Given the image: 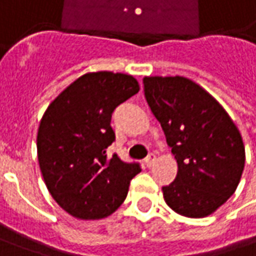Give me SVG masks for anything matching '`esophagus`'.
Wrapping results in <instances>:
<instances>
[{"mask_svg":"<svg viewBox=\"0 0 256 256\" xmlns=\"http://www.w3.org/2000/svg\"><path fill=\"white\" fill-rule=\"evenodd\" d=\"M155 159H156L155 154H149V155L145 158V164H146L148 168H150V166L154 164V162H155Z\"/></svg>","mask_w":256,"mask_h":256,"instance_id":"obj_1","label":"esophagus"}]
</instances>
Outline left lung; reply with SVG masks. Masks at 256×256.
Here are the masks:
<instances>
[{
    "label": "left lung",
    "mask_w": 256,
    "mask_h": 256,
    "mask_svg": "<svg viewBox=\"0 0 256 256\" xmlns=\"http://www.w3.org/2000/svg\"><path fill=\"white\" fill-rule=\"evenodd\" d=\"M144 92L179 168L176 179L162 188L164 202L184 217L212 214L241 179V134L226 110L186 77H145Z\"/></svg>",
    "instance_id": "left-lung-1"
}]
</instances>
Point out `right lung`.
<instances>
[{
  "mask_svg": "<svg viewBox=\"0 0 256 256\" xmlns=\"http://www.w3.org/2000/svg\"><path fill=\"white\" fill-rule=\"evenodd\" d=\"M140 92L132 76L87 73L48 107L38 131V159L48 190L77 218H102L128 194L138 162H124L107 148L116 140L110 121L120 104Z\"/></svg>",
  "mask_w": 256,
  "mask_h": 256,
  "instance_id": "1",
  "label": "right lung"
}]
</instances>
